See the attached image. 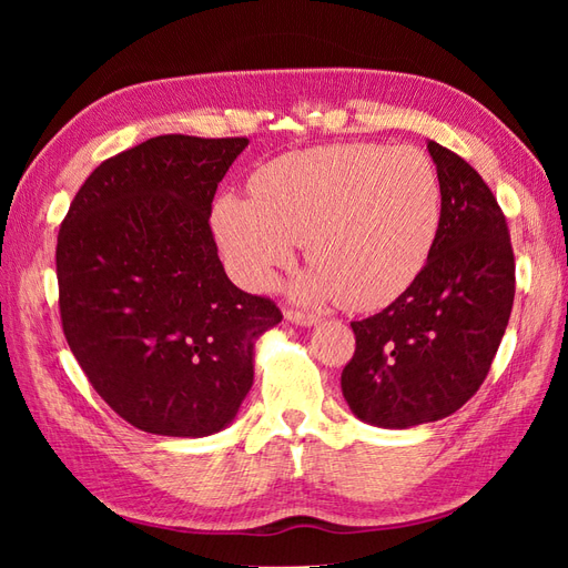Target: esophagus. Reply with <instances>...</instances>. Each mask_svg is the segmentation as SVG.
Segmentation results:
<instances>
[{"mask_svg": "<svg viewBox=\"0 0 568 568\" xmlns=\"http://www.w3.org/2000/svg\"><path fill=\"white\" fill-rule=\"evenodd\" d=\"M284 315H286V320H288V322H296V324H301V326H313V324H317V322H320V317H317V315L301 313V311H291V307H286Z\"/></svg>", "mask_w": 568, "mask_h": 568, "instance_id": "esophagus-1", "label": "esophagus"}]
</instances>
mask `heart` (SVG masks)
I'll use <instances>...</instances> for the list:
<instances>
[{
  "label": "heart",
  "instance_id": "heart-1",
  "mask_svg": "<svg viewBox=\"0 0 568 568\" xmlns=\"http://www.w3.org/2000/svg\"><path fill=\"white\" fill-rule=\"evenodd\" d=\"M225 196L213 230L239 282L267 288L305 239L315 267L296 284L303 301L341 298L369 313L417 282L440 230V182L412 146L334 144L284 153Z\"/></svg>",
  "mask_w": 568,
  "mask_h": 568
}]
</instances>
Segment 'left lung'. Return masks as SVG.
<instances>
[{
	"instance_id": "obj_1",
	"label": "left lung",
	"mask_w": 568,
	"mask_h": 568,
	"mask_svg": "<svg viewBox=\"0 0 568 568\" xmlns=\"http://www.w3.org/2000/svg\"><path fill=\"white\" fill-rule=\"evenodd\" d=\"M440 182L432 257L382 313L351 322L341 390L357 419L407 428L453 415L486 382L514 303V251L497 199L455 151L426 144Z\"/></svg>"
}]
</instances>
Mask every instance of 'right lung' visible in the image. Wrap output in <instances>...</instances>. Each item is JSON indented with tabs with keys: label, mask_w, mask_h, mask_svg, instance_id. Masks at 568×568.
<instances>
[{
	"label": "right lung",
	"mask_w": 568,
	"mask_h": 568,
	"mask_svg": "<svg viewBox=\"0 0 568 568\" xmlns=\"http://www.w3.org/2000/svg\"><path fill=\"white\" fill-rule=\"evenodd\" d=\"M246 136L161 134L84 180L57 242L59 313L92 388L128 424L199 438L253 384V338L277 303L234 286L211 211Z\"/></svg>",
	"instance_id": "obj_1"
}]
</instances>
